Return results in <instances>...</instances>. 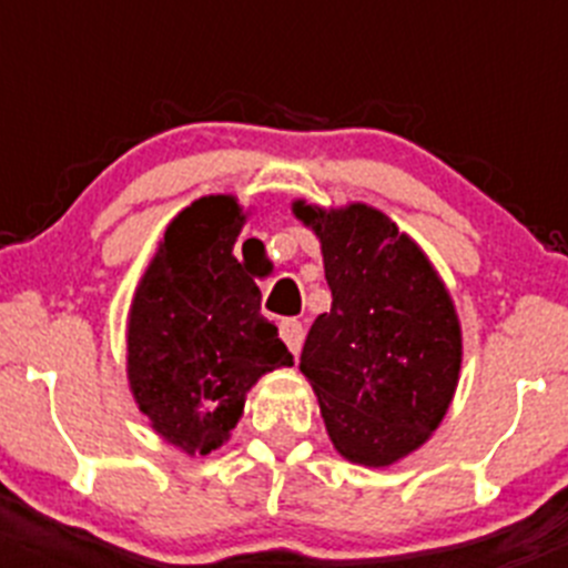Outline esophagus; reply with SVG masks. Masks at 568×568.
<instances>
[{"instance_id": "1", "label": "esophagus", "mask_w": 568, "mask_h": 568, "mask_svg": "<svg viewBox=\"0 0 568 568\" xmlns=\"http://www.w3.org/2000/svg\"><path fill=\"white\" fill-rule=\"evenodd\" d=\"M280 337H283L285 346H288L291 354L296 357V354L302 352V343H305V326L296 318H285L283 324H280Z\"/></svg>"}]
</instances>
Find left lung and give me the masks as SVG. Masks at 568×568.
Masks as SVG:
<instances>
[{
	"label": "left lung",
	"mask_w": 568,
	"mask_h": 568,
	"mask_svg": "<svg viewBox=\"0 0 568 568\" xmlns=\"http://www.w3.org/2000/svg\"><path fill=\"white\" fill-rule=\"evenodd\" d=\"M321 242L329 313L307 332L300 371L346 462L390 467L443 423L462 371V326L437 268L365 203H294Z\"/></svg>",
	"instance_id": "obj_1"
}]
</instances>
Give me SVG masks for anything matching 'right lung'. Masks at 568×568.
Masks as SVG:
<instances>
[{
  "mask_svg": "<svg viewBox=\"0 0 568 568\" xmlns=\"http://www.w3.org/2000/svg\"><path fill=\"white\" fill-rule=\"evenodd\" d=\"M247 214L233 194L194 200L164 231L129 311V387L151 428L186 456L231 439L250 387L294 357L261 316L233 255Z\"/></svg>",
  "mask_w": 568,
  "mask_h": 568,
  "instance_id": "obj_1",
  "label": "right lung"
}]
</instances>
